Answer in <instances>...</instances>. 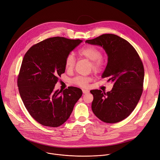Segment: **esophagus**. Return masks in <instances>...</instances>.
Instances as JSON below:
<instances>
[{"label":"esophagus","mask_w":160,"mask_h":160,"mask_svg":"<svg viewBox=\"0 0 160 160\" xmlns=\"http://www.w3.org/2000/svg\"><path fill=\"white\" fill-rule=\"evenodd\" d=\"M89 92V91L88 90H86V89H82V92L83 94H87Z\"/></svg>","instance_id":"1"}]
</instances>
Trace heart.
Segmentation results:
<instances>
[{"label": "heart", "instance_id": "heart-1", "mask_svg": "<svg viewBox=\"0 0 160 160\" xmlns=\"http://www.w3.org/2000/svg\"><path fill=\"white\" fill-rule=\"evenodd\" d=\"M78 54L80 56L91 61V68L94 72L99 73L102 70L106 64V60L102 56V51L99 48L94 45H85L78 51ZM75 62V58L72 53L66 56L65 58V66L68 70H73ZM90 80L91 78L89 77L78 76L74 78L72 82L76 85L85 87Z\"/></svg>", "mask_w": 160, "mask_h": 160}]
</instances>
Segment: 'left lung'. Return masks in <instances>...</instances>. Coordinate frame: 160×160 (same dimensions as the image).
Instances as JSON below:
<instances>
[{
	"label": "left lung",
	"mask_w": 160,
	"mask_h": 160,
	"mask_svg": "<svg viewBox=\"0 0 160 160\" xmlns=\"http://www.w3.org/2000/svg\"><path fill=\"white\" fill-rule=\"evenodd\" d=\"M86 43L100 45L108 61L102 78L113 83L109 92L90 90L94 96L92 109L101 121L115 123L127 118L139 102L143 91L144 69L136 50L126 40L114 34H103L87 40Z\"/></svg>",
	"instance_id": "obj_1"
}]
</instances>
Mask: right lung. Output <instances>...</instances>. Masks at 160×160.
I'll return each mask as SVG.
<instances>
[{"mask_svg": "<svg viewBox=\"0 0 160 160\" xmlns=\"http://www.w3.org/2000/svg\"><path fill=\"white\" fill-rule=\"evenodd\" d=\"M82 42L61 37L47 38L33 45L22 59L18 77L19 94L30 115L42 125L63 124L82 95L75 87L54 90L65 72L66 56Z\"/></svg>", "mask_w": 160, "mask_h": 160, "instance_id": "right-lung-1", "label": "right lung"}]
</instances>
